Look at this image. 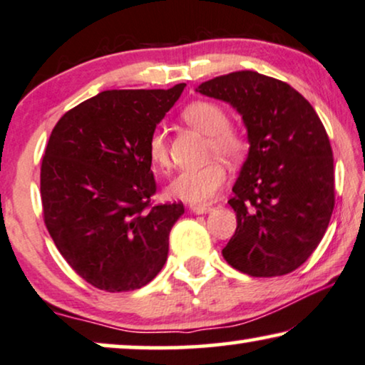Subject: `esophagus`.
Masks as SVG:
<instances>
[{"instance_id":"obj_1","label":"esophagus","mask_w":365,"mask_h":365,"mask_svg":"<svg viewBox=\"0 0 365 365\" xmlns=\"http://www.w3.org/2000/svg\"><path fill=\"white\" fill-rule=\"evenodd\" d=\"M213 210L212 205H190V212L202 215V213H210Z\"/></svg>"}]
</instances>
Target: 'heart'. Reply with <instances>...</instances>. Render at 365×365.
Wrapping results in <instances>:
<instances>
[{
    "label": "heart",
    "mask_w": 365,
    "mask_h": 365,
    "mask_svg": "<svg viewBox=\"0 0 365 365\" xmlns=\"http://www.w3.org/2000/svg\"><path fill=\"white\" fill-rule=\"evenodd\" d=\"M183 120L208 137V155H217L227 162H239L249 150L245 135L232 128L228 113L223 106L213 101H193L183 110ZM148 158L153 167L167 170L170 153L167 137L162 130H155L148 138ZM227 170L220 162L213 160L200 168L183 170L168 183L167 193L172 198L188 203L210 202L223 187Z\"/></svg>",
    "instance_id": "b5f03b06"
}]
</instances>
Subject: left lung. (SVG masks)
I'll use <instances>...</instances> for the list:
<instances>
[{"label": "left lung", "instance_id": "8db88e82", "mask_svg": "<svg viewBox=\"0 0 365 365\" xmlns=\"http://www.w3.org/2000/svg\"><path fill=\"white\" fill-rule=\"evenodd\" d=\"M197 91L239 111L250 145L228 200L237 230L223 259L252 277L289 274L317 249L334 210L322 121L297 90L257 71L217 76Z\"/></svg>", "mask_w": 365, "mask_h": 365}]
</instances>
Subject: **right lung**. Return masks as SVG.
<instances>
[{"mask_svg":"<svg viewBox=\"0 0 365 365\" xmlns=\"http://www.w3.org/2000/svg\"><path fill=\"white\" fill-rule=\"evenodd\" d=\"M183 88L101 91L66 111L50 135L41 163L46 228L96 289H142L167 262L170 230L185 208L150 207L157 183L147 145Z\"/></svg>","mask_w":365,"mask_h":365,"instance_id":"obj_1","label":"right lung"}]
</instances>
